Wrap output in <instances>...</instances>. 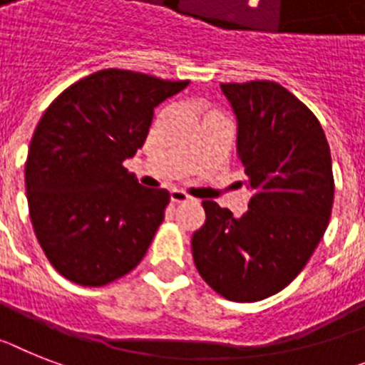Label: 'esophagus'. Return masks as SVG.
I'll return each instance as SVG.
<instances>
[{"label":"esophagus","mask_w":365,"mask_h":365,"mask_svg":"<svg viewBox=\"0 0 365 365\" xmlns=\"http://www.w3.org/2000/svg\"><path fill=\"white\" fill-rule=\"evenodd\" d=\"M170 200H173L174 204H183V202H189V200H192V198L189 197L187 192L174 189V191H170Z\"/></svg>","instance_id":"1"}]
</instances>
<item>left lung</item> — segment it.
<instances>
[{
	"instance_id": "left-lung-1",
	"label": "left lung",
	"mask_w": 365,
	"mask_h": 365,
	"mask_svg": "<svg viewBox=\"0 0 365 365\" xmlns=\"http://www.w3.org/2000/svg\"><path fill=\"white\" fill-rule=\"evenodd\" d=\"M237 118V155L252 191L235 219L204 200L192 259L219 295L256 302L304 269L329 226L334 202L330 146L314 113L274 81L222 83Z\"/></svg>"
}]
</instances>
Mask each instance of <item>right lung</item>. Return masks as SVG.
Here are the masks:
<instances>
[{"instance_id":"1","label":"right lung","mask_w":365,"mask_h":365,"mask_svg":"<svg viewBox=\"0 0 365 365\" xmlns=\"http://www.w3.org/2000/svg\"><path fill=\"white\" fill-rule=\"evenodd\" d=\"M187 85L100 70L42 115L27 152V204L46 258L70 282L106 286L145 258L170 195L143 187L122 163L145 145L155 107Z\"/></svg>"}]
</instances>
